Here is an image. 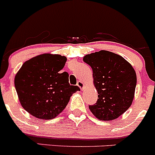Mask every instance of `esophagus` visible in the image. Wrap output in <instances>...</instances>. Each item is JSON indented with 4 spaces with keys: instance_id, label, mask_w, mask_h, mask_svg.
Segmentation results:
<instances>
[{
    "instance_id": "esophagus-1",
    "label": "esophagus",
    "mask_w": 155,
    "mask_h": 155,
    "mask_svg": "<svg viewBox=\"0 0 155 155\" xmlns=\"http://www.w3.org/2000/svg\"><path fill=\"white\" fill-rule=\"evenodd\" d=\"M78 86L79 87L81 88V90H83V88L84 87V82L83 81H79L78 82Z\"/></svg>"
}]
</instances>
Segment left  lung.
<instances>
[{
	"label": "left lung",
	"instance_id": "obj_1",
	"mask_svg": "<svg viewBox=\"0 0 155 155\" xmlns=\"http://www.w3.org/2000/svg\"><path fill=\"white\" fill-rule=\"evenodd\" d=\"M91 66L98 101L89 109L98 120H116L130 107L137 84L136 72L121 56L100 50L84 56Z\"/></svg>",
	"mask_w": 155,
	"mask_h": 155
}]
</instances>
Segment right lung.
I'll return each mask as SVG.
<instances>
[{
  "mask_svg": "<svg viewBox=\"0 0 155 155\" xmlns=\"http://www.w3.org/2000/svg\"><path fill=\"white\" fill-rule=\"evenodd\" d=\"M67 57L43 53L25 61L15 77L19 102L31 116L52 120L65 109L78 86L70 85L68 72L61 73Z\"/></svg>",
  "mask_w": 155,
  "mask_h": 155,
  "instance_id": "right-lung-1",
  "label": "right lung"
}]
</instances>
